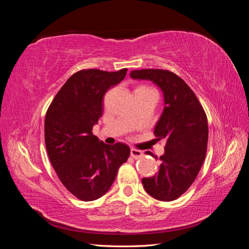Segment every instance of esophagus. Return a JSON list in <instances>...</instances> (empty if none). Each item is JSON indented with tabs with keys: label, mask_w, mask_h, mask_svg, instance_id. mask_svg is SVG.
I'll return each mask as SVG.
<instances>
[{
	"label": "esophagus",
	"mask_w": 249,
	"mask_h": 249,
	"mask_svg": "<svg viewBox=\"0 0 249 249\" xmlns=\"http://www.w3.org/2000/svg\"><path fill=\"white\" fill-rule=\"evenodd\" d=\"M131 156L133 159L137 160V159H140V158L142 157V152L139 149H136V148H132L131 149Z\"/></svg>",
	"instance_id": "1"
}]
</instances>
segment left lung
I'll use <instances>...</instances> for the list:
<instances>
[{
  "mask_svg": "<svg viewBox=\"0 0 249 249\" xmlns=\"http://www.w3.org/2000/svg\"><path fill=\"white\" fill-rule=\"evenodd\" d=\"M130 76L134 80L152 81L163 92L164 109L154 134L158 141H165V152L160 157L159 171L152 178H143L142 185L158 200H175L189 189L205 161L209 137L207 115L192 89L176 73L136 70ZM146 154L154 156L150 152Z\"/></svg>",
  "mask_w": 249,
  "mask_h": 249,
  "instance_id": "8db88e82",
  "label": "left lung"
}]
</instances>
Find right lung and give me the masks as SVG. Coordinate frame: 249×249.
<instances>
[{
  "label": "right lung",
  "instance_id": "right-lung-1",
  "mask_svg": "<svg viewBox=\"0 0 249 249\" xmlns=\"http://www.w3.org/2000/svg\"><path fill=\"white\" fill-rule=\"evenodd\" d=\"M126 71L73 73L47 111L44 141L50 161L66 189L83 201L106 194L120 165L130 157L124 143L105 144L92 134L103 115L105 93L124 79Z\"/></svg>",
  "mask_w": 249,
  "mask_h": 249
}]
</instances>
